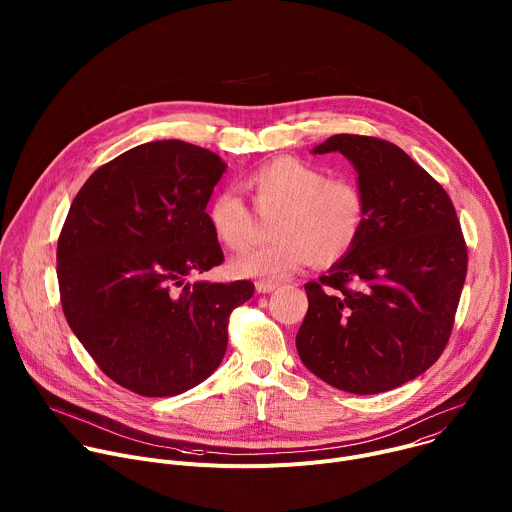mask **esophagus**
<instances>
[{"instance_id": "34e87169", "label": "esophagus", "mask_w": 512, "mask_h": 512, "mask_svg": "<svg viewBox=\"0 0 512 512\" xmlns=\"http://www.w3.org/2000/svg\"><path fill=\"white\" fill-rule=\"evenodd\" d=\"M279 283L277 281H271V279H259L255 283V289L259 291V294H271V291L277 287Z\"/></svg>"}]
</instances>
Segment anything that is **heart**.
Returning a JSON list of instances; mask_svg holds the SVG:
<instances>
[{"label":"heart","mask_w":512,"mask_h":512,"mask_svg":"<svg viewBox=\"0 0 512 512\" xmlns=\"http://www.w3.org/2000/svg\"><path fill=\"white\" fill-rule=\"evenodd\" d=\"M255 206L275 212V241L235 261V271L249 277H281L310 261L334 265L344 259L367 227V198L344 178L300 158L283 156L245 178ZM216 241L241 253L255 241V218L243 198L231 190L216 194L206 210Z\"/></svg>","instance_id":"1"}]
</instances>
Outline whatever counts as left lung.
Instances as JSON below:
<instances>
[{
	"label": "left lung",
	"instance_id": "left-lung-1",
	"mask_svg": "<svg viewBox=\"0 0 512 512\" xmlns=\"http://www.w3.org/2000/svg\"><path fill=\"white\" fill-rule=\"evenodd\" d=\"M340 152L358 172L367 227L356 247L318 281L296 346L328 385L385 393L442 356L456 320L468 247L442 188L395 143L338 133L314 154Z\"/></svg>",
	"mask_w": 512,
	"mask_h": 512
}]
</instances>
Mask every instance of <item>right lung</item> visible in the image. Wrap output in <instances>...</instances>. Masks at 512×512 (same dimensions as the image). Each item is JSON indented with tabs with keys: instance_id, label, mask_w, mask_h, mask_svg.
Wrapping results in <instances>:
<instances>
[{
	"instance_id": "obj_1",
	"label": "right lung",
	"mask_w": 512,
	"mask_h": 512,
	"mask_svg": "<svg viewBox=\"0 0 512 512\" xmlns=\"http://www.w3.org/2000/svg\"><path fill=\"white\" fill-rule=\"evenodd\" d=\"M227 164L198 145H137L91 174L58 237L60 304L70 330L117 385L180 395L221 364L247 279L186 283L225 261L206 204Z\"/></svg>"
}]
</instances>
